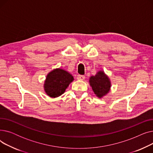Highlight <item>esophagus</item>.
I'll list each match as a JSON object with an SVG mask.
<instances>
[{
  "label": "esophagus",
  "instance_id": "1",
  "mask_svg": "<svg viewBox=\"0 0 153 153\" xmlns=\"http://www.w3.org/2000/svg\"><path fill=\"white\" fill-rule=\"evenodd\" d=\"M77 79L79 80H84L85 79V76L84 75H78L77 76Z\"/></svg>",
  "mask_w": 153,
  "mask_h": 153
}]
</instances>
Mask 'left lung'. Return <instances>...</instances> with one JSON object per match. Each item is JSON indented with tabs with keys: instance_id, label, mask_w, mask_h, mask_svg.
<instances>
[{
	"instance_id": "obj_1",
	"label": "left lung",
	"mask_w": 153,
	"mask_h": 153,
	"mask_svg": "<svg viewBox=\"0 0 153 153\" xmlns=\"http://www.w3.org/2000/svg\"><path fill=\"white\" fill-rule=\"evenodd\" d=\"M89 82L94 92L99 98L106 95L110 91V81L103 71H99L95 76H91Z\"/></svg>"
}]
</instances>
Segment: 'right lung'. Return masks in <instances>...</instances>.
<instances>
[{
    "label": "right lung",
    "instance_id": "add662e5",
    "mask_svg": "<svg viewBox=\"0 0 153 153\" xmlns=\"http://www.w3.org/2000/svg\"><path fill=\"white\" fill-rule=\"evenodd\" d=\"M73 80V76L68 72L59 68L54 69L46 76L44 84L45 91L51 97H59L65 92Z\"/></svg>",
    "mask_w": 153,
    "mask_h": 153
}]
</instances>
